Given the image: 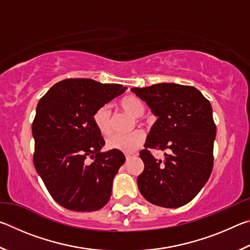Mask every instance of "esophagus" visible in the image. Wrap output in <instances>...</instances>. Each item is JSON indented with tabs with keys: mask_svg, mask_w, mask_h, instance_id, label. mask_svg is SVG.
<instances>
[{
	"mask_svg": "<svg viewBox=\"0 0 250 250\" xmlns=\"http://www.w3.org/2000/svg\"><path fill=\"white\" fill-rule=\"evenodd\" d=\"M133 155H134V154H129V153H126V154H125V159H126V160H130L131 158H132Z\"/></svg>",
	"mask_w": 250,
	"mask_h": 250,
	"instance_id": "esophagus-1",
	"label": "esophagus"
}]
</instances>
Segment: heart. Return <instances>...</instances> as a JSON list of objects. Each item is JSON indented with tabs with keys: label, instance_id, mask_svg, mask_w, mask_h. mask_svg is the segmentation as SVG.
I'll return each mask as SVG.
<instances>
[{
	"label": "heart",
	"instance_id": "heart-1",
	"mask_svg": "<svg viewBox=\"0 0 250 250\" xmlns=\"http://www.w3.org/2000/svg\"><path fill=\"white\" fill-rule=\"evenodd\" d=\"M119 108L125 110L135 118L138 124L142 122V116L146 112V105L143 101L135 95H126L118 103ZM92 121L104 135H109L112 132V113L107 105H103L96 109L92 116ZM146 140V134L142 130H134L128 134H113L107 140V147L111 150H118L125 153H131L143 145Z\"/></svg>",
	"mask_w": 250,
	"mask_h": 250
}]
</instances>
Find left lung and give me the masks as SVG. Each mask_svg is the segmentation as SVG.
Wrapping results in <instances>:
<instances>
[{
  "label": "left lung",
  "mask_w": 250,
  "mask_h": 250,
  "mask_svg": "<svg viewBox=\"0 0 250 250\" xmlns=\"http://www.w3.org/2000/svg\"><path fill=\"white\" fill-rule=\"evenodd\" d=\"M132 91L158 117L140 151L145 163L138 176L140 193L147 202L167 208L188 204L213 170L216 125L210 103L195 87L177 83H156ZM152 148L168 149L170 154L156 160Z\"/></svg>",
  "instance_id": "left-lung-1"
}]
</instances>
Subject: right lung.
Listing matches in <instances>:
<instances>
[{
  "label": "right lung",
  "mask_w": 250,
  "mask_h": 250,
  "mask_svg": "<svg viewBox=\"0 0 250 250\" xmlns=\"http://www.w3.org/2000/svg\"><path fill=\"white\" fill-rule=\"evenodd\" d=\"M125 89L69 78L55 83L37 104L32 125L34 167L52 197L67 209L98 210L111 196L112 180L125 156L118 150L101 153L104 140L92 116Z\"/></svg>",
  "instance_id": "add662e5"
}]
</instances>
